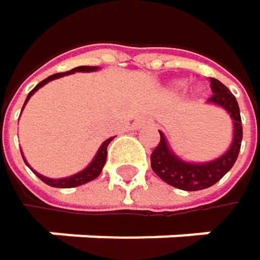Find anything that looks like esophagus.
Masks as SVG:
<instances>
[{
    "instance_id": "esophagus-1",
    "label": "esophagus",
    "mask_w": 260,
    "mask_h": 260,
    "mask_svg": "<svg viewBox=\"0 0 260 260\" xmlns=\"http://www.w3.org/2000/svg\"><path fill=\"white\" fill-rule=\"evenodd\" d=\"M146 125H149V120H146V119H138V120L132 125V128H134V129H140V128H143V126H146Z\"/></svg>"
}]
</instances>
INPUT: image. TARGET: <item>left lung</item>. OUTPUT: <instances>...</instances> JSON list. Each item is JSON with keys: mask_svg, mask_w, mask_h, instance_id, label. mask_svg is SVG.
Segmentation results:
<instances>
[{"mask_svg": "<svg viewBox=\"0 0 260 260\" xmlns=\"http://www.w3.org/2000/svg\"><path fill=\"white\" fill-rule=\"evenodd\" d=\"M211 88H212V96L208 99V102L224 108L234 120L232 144L229 150L224 155L218 156L217 159L202 164L186 162L181 159L176 153H173V150L167 143L166 135L159 132L161 140L150 155L152 170L158 178H161L162 181L175 188L185 191H199V189L209 188L220 181L234 167L235 161L238 158L241 141H242V125H241L238 102L234 94L231 93V90L218 79L211 78Z\"/></svg>", "mask_w": 260, "mask_h": 260, "instance_id": "1", "label": "left lung"}]
</instances>
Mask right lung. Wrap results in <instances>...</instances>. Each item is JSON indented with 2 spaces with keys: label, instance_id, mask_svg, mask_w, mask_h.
Segmentation results:
<instances>
[{
  "label": "right lung",
  "instance_id": "1",
  "mask_svg": "<svg viewBox=\"0 0 260 260\" xmlns=\"http://www.w3.org/2000/svg\"><path fill=\"white\" fill-rule=\"evenodd\" d=\"M94 71H98L96 66H78V68H75V69H72V71H69V72H64V74H54V75L48 77L46 79L40 81V82L28 93V96H26L25 99V104L28 102V99H29L40 87H43L45 84H48V82L52 81V79L61 78V77H64V75H71V74H75V72H94ZM25 104H24V107H25ZM24 107H22V108H24ZM113 138H114V137H113ZM113 138H108V140H105V141L101 144V147H99V150L96 152L93 161H91L82 172H79L77 175H72V176H69V178L51 179V178H46V176L39 175V173L34 172L32 169H31V170L40 178V181H43L46 185H49V186H55V188H75V186H79V185H84V183H87V182L96 179V178L101 175V172H102V169H104V166H105V161H107V147H108V144L113 141ZM24 161H25V159H24Z\"/></svg>",
  "mask_w": 260,
  "mask_h": 260
}]
</instances>
